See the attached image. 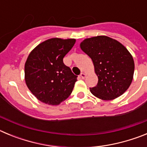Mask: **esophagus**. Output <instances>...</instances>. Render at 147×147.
<instances>
[{
    "mask_svg": "<svg viewBox=\"0 0 147 147\" xmlns=\"http://www.w3.org/2000/svg\"><path fill=\"white\" fill-rule=\"evenodd\" d=\"M87 74H85V73H81V74H80V77L82 78V79H85V77H86Z\"/></svg>",
    "mask_w": 147,
    "mask_h": 147,
    "instance_id": "obj_1",
    "label": "esophagus"
}]
</instances>
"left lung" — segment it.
Here are the masks:
<instances>
[{
    "label": "left lung",
    "instance_id": "left-lung-1",
    "mask_svg": "<svg viewBox=\"0 0 147 147\" xmlns=\"http://www.w3.org/2000/svg\"><path fill=\"white\" fill-rule=\"evenodd\" d=\"M80 48L91 58L98 76L96 86L90 88L93 96L109 101L129 88L134 74V60L121 42L107 36H97L83 40Z\"/></svg>",
    "mask_w": 147,
    "mask_h": 147
}]
</instances>
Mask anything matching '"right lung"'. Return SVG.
I'll return each instance as SVG.
<instances>
[{"mask_svg": "<svg viewBox=\"0 0 147 147\" xmlns=\"http://www.w3.org/2000/svg\"><path fill=\"white\" fill-rule=\"evenodd\" d=\"M75 39L51 38L37 45L25 63L27 87L40 102L58 105L72 93L77 76L63 63Z\"/></svg>", "mask_w": 147, "mask_h": 147, "instance_id": "add662e5", "label": "right lung"}]
</instances>
